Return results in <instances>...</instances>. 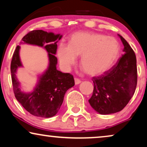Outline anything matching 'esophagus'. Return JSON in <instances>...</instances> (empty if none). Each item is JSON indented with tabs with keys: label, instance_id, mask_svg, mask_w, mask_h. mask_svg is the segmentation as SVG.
I'll return each mask as SVG.
<instances>
[{
	"label": "esophagus",
	"instance_id": "obj_1",
	"mask_svg": "<svg viewBox=\"0 0 147 147\" xmlns=\"http://www.w3.org/2000/svg\"><path fill=\"white\" fill-rule=\"evenodd\" d=\"M74 80H75V84H79L81 83V80H80L79 78H74Z\"/></svg>",
	"mask_w": 147,
	"mask_h": 147
}]
</instances>
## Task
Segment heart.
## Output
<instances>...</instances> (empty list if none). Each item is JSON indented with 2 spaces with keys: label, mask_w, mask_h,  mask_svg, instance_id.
I'll return each instance as SVG.
<instances>
[{
  "label": "heart",
  "mask_w": 147,
  "mask_h": 147,
  "mask_svg": "<svg viewBox=\"0 0 147 147\" xmlns=\"http://www.w3.org/2000/svg\"><path fill=\"white\" fill-rule=\"evenodd\" d=\"M120 46L114 37L99 33L78 32L70 37L69 45L61 43L57 50L60 63L66 70L81 55L80 63L90 75L103 73L112 66L119 55Z\"/></svg>",
  "instance_id": "b5f03b06"
}]
</instances>
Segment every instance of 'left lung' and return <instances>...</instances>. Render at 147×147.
<instances>
[{
	"instance_id": "1",
	"label": "left lung",
	"mask_w": 147,
	"mask_h": 147,
	"mask_svg": "<svg viewBox=\"0 0 147 147\" xmlns=\"http://www.w3.org/2000/svg\"><path fill=\"white\" fill-rule=\"evenodd\" d=\"M119 36L124 53L109 70L92 78L93 94L88 101L101 114L121 111L133 96L137 85L136 55L128 42Z\"/></svg>"
}]
</instances>
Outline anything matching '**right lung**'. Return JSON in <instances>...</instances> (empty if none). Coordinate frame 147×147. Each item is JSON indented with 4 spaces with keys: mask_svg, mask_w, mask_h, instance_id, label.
<instances>
[{
    "mask_svg": "<svg viewBox=\"0 0 147 147\" xmlns=\"http://www.w3.org/2000/svg\"><path fill=\"white\" fill-rule=\"evenodd\" d=\"M62 36L54 35L42 30H34L28 33L22 39V43L43 47L49 55V67L36 88L31 93H24L19 88V82L16 78L17 69L22 66L19 58L20 46L14 51L11 63V73L15 96L23 107L32 115L42 118H50L59 111L64 96L68 89L75 85L74 76L69 73H62L56 68L57 59L55 55L57 45L56 40Z\"/></svg>",
    "mask_w": 147,
    "mask_h": 147,
    "instance_id": "1",
    "label": "right lung"
}]
</instances>
